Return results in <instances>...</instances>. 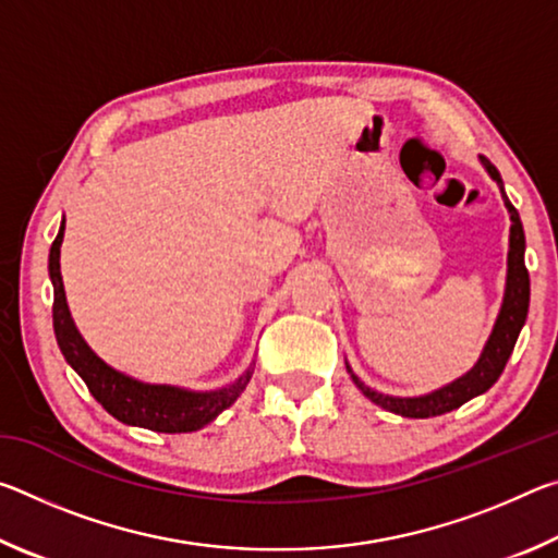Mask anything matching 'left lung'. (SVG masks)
Masks as SVG:
<instances>
[{
    "mask_svg": "<svg viewBox=\"0 0 558 558\" xmlns=\"http://www.w3.org/2000/svg\"><path fill=\"white\" fill-rule=\"evenodd\" d=\"M480 159H483L489 177L499 184V192H502L509 219H512V229H509V260H507L509 268H507L505 302H502V310H499L493 335H489L485 344V352L480 356V362L472 366L465 376H460L458 381L442 386L440 391H433L428 396H418V399H393V396L372 391L369 386L359 381V376L352 374V369L347 366L349 374H352V381L356 384V389L362 391L366 399L374 401L376 405H381L386 411L405 415V418H430V415L450 413L460 409L462 403H468L470 399H475V396L485 393L489 386L499 379V374L505 372V366L509 362V356H512L517 337L522 332L524 319L529 313V270L524 266L522 219H519V211L514 209L512 202L507 199L502 177H499L497 167L483 155H480Z\"/></svg>",
    "mask_w": 558,
    "mask_h": 558,
    "instance_id": "8db88e82",
    "label": "left lung"
}]
</instances>
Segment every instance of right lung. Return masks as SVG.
Instances as JSON below:
<instances>
[{
	"label": "right lung",
	"instance_id": "add662e5",
	"mask_svg": "<svg viewBox=\"0 0 558 558\" xmlns=\"http://www.w3.org/2000/svg\"><path fill=\"white\" fill-rule=\"evenodd\" d=\"M65 221L61 223L59 235L51 243L49 253V272L53 282V332L61 352L93 393L102 409L128 426L149 428L157 433H192L211 423L216 415L239 399L245 384L251 381L253 366L245 372L239 381L231 384L229 389L196 393L174 389V386H153L130 379L102 362L100 356L93 354V349L83 342V337L75 329L69 305H65V292L61 280V241H63Z\"/></svg>",
	"mask_w": 558,
	"mask_h": 558
}]
</instances>
